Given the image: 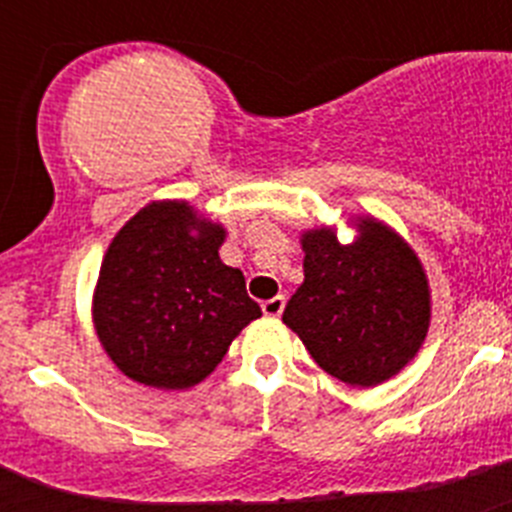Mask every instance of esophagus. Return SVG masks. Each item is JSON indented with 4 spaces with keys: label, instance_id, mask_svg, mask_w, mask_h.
Returning a JSON list of instances; mask_svg holds the SVG:
<instances>
[{
    "label": "esophagus",
    "instance_id": "1",
    "mask_svg": "<svg viewBox=\"0 0 512 512\" xmlns=\"http://www.w3.org/2000/svg\"><path fill=\"white\" fill-rule=\"evenodd\" d=\"M284 302H287V297L284 295L271 297V300H266L264 305H261V310H264V315H269V318H279L284 310Z\"/></svg>",
    "mask_w": 512,
    "mask_h": 512
}]
</instances>
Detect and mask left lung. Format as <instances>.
Here are the masks:
<instances>
[{"instance_id":"1","label":"left lung","mask_w":512,"mask_h":512,"mask_svg":"<svg viewBox=\"0 0 512 512\" xmlns=\"http://www.w3.org/2000/svg\"><path fill=\"white\" fill-rule=\"evenodd\" d=\"M302 230L305 279L284 307V325L320 369L348 387H377L418 356L431 328V284L418 253L374 215Z\"/></svg>"}]
</instances>
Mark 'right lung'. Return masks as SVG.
<instances>
[{"mask_svg":"<svg viewBox=\"0 0 512 512\" xmlns=\"http://www.w3.org/2000/svg\"><path fill=\"white\" fill-rule=\"evenodd\" d=\"M223 223L187 200H156L117 230L99 266L92 323L133 382L189 390L215 372L261 307L241 269L223 264Z\"/></svg>","mask_w":512,"mask_h":512,"instance_id":"1","label":"right lung"}]
</instances>
